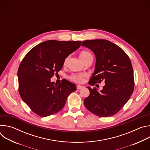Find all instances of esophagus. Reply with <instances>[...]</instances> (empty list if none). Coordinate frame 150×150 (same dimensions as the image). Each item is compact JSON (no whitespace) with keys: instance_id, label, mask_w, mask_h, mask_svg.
Returning <instances> with one entry per match:
<instances>
[{"instance_id":"esophagus-1","label":"esophagus","mask_w":150,"mask_h":150,"mask_svg":"<svg viewBox=\"0 0 150 150\" xmlns=\"http://www.w3.org/2000/svg\"><path fill=\"white\" fill-rule=\"evenodd\" d=\"M82 87H83L81 86V85H77V86H76V89H77V90H81Z\"/></svg>"}]
</instances>
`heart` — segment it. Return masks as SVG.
<instances>
[{"label":"heart","mask_w":150,"mask_h":150,"mask_svg":"<svg viewBox=\"0 0 150 150\" xmlns=\"http://www.w3.org/2000/svg\"><path fill=\"white\" fill-rule=\"evenodd\" d=\"M79 57L82 60V62L84 63L85 61H86L87 59L93 57L92 54L87 51V50H82L79 53ZM69 59V56L65 58V59L63 61V65H66L67 64V62ZM85 77V75L82 74H72L69 76V79L76 83H81L83 81V78Z\"/></svg>","instance_id":"1"}]
</instances>
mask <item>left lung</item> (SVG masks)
<instances>
[{
	"label": "left lung",
	"mask_w": 150,
	"mask_h": 150,
	"mask_svg": "<svg viewBox=\"0 0 150 150\" xmlns=\"http://www.w3.org/2000/svg\"><path fill=\"white\" fill-rule=\"evenodd\" d=\"M82 46L96 55L95 71L90 85L105 82L103 90L88 87L90 95L83 103L94 115L105 117L117 113L131 98L134 90V71L131 60L118 46L106 40H87Z\"/></svg>",
	"instance_id": "obj_1"
}]
</instances>
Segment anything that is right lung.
Instances as JSON below:
<instances>
[{
  "mask_svg": "<svg viewBox=\"0 0 150 150\" xmlns=\"http://www.w3.org/2000/svg\"><path fill=\"white\" fill-rule=\"evenodd\" d=\"M81 41L47 40L30 50L18 70V91L30 109L41 117L53 115L63 109L76 85L65 80L58 85L50 79L63 67V61L77 50Z\"/></svg>",
  "mask_w": 150,
  "mask_h": 150,
  "instance_id": "1",
  "label": "right lung"
}]
</instances>
